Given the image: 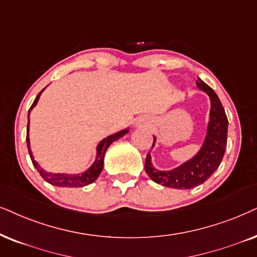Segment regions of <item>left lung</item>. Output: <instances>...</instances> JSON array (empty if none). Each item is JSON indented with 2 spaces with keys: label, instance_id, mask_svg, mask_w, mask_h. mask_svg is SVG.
<instances>
[{
  "label": "left lung",
  "instance_id": "left-lung-1",
  "mask_svg": "<svg viewBox=\"0 0 257 257\" xmlns=\"http://www.w3.org/2000/svg\"><path fill=\"white\" fill-rule=\"evenodd\" d=\"M196 84L198 89L204 91L210 98L206 135L199 151L192 158L172 170L161 171L155 168L153 166L151 152L148 153L145 162V170L153 181L161 184L162 186L178 188V190H188L199 186L217 171L225 153L229 124L225 110L215 91L206 83L198 78ZM155 142L157 138L154 136L153 147L155 146Z\"/></svg>",
  "mask_w": 257,
  "mask_h": 257
}]
</instances>
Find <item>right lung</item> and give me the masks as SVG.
I'll use <instances>...</instances> for the list:
<instances>
[{
  "instance_id": "obj_1",
  "label": "right lung",
  "mask_w": 257,
  "mask_h": 257,
  "mask_svg": "<svg viewBox=\"0 0 257 257\" xmlns=\"http://www.w3.org/2000/svg\"><path fill=\"white\" fill-rule=\"evenodd\" d=\"M46 89V87H45ZM42 89L39 95L35 97L33 104H32L31 109L28 110V123H27V138H26V141H27V147H28V152H29V157H31V160L33 162L34 167L37 168V171L40 173V175L44 178L45 181H47L48 184L53 185V186H58V187H83L86 186V185L92 184L97 178L99 177V174L102 173L103 166H104V155L106 149L109 148V146L115 142L116 140L121 139L122 136H124L125 134H128L129 128L122 129L115 134L106 136L99 141V144L97 145L96 147V157H95V161L92 162V165L85 170L82 173H77V174H70V173H52V172H47L46 170H44L40 165L35 161V159L33 157V153H32L31 149V141H29V115H31V111L33 110L34 106H37L39 98H40L41 93L44 92Z\"/></svg>"
}]
</instances>
